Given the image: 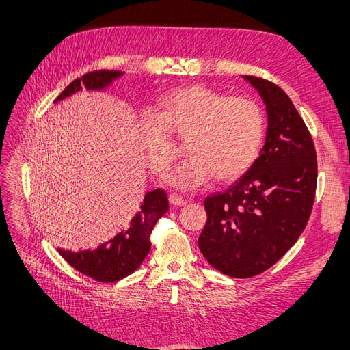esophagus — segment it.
Instances as JSON below:
<instances>
[{"label": "esophagus", "instance_id": "obj_1", "mask_svg": "<svg viewBox=\"0 0 350 350\" xmlns=\"http://www.w3.org/2000/svg\"><path fill=\"white\" fill-rule=\"evenodd\" d=\"M168 200H170V203L173 204V206H179L180 207L183 204H187V200H185V197L180 196V194H176V192H173V194H170Z\"/></svg>", "mask_w": 350, "mask_h": 350}]
</instances>
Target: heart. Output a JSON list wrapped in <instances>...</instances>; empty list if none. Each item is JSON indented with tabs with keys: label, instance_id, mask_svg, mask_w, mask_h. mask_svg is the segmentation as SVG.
Here are the masks:
<instances>
[{
	"label": "heart",
	"instance_id": "heart-1",
	"mask_svg": "<svg viewBox=\"0 0 350 350\" xmlns=\"http://www.w3.org/2000/svg\"><path fill=\"white\" fill-rule=\"evenodd\" d=\"M265 114L256 100L206 85L176 88L159 100L158 114L144 113L139 135L153 173L165 176L177 154L171 135L187 139L191 153L168 182L194 189L211 177L234 180L256 162L265 139Z\"/></svg>",
	"mask_w": 350,
	"mask_h": 350
}]
</instances>
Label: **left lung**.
<instances>
[{"mask_svg":"<svg viewBox=\"0 0 350 350\" xmlns=\"http://www.w3.org/2000/svg\"><path fill=\"white\" fill-rule=\"evenodd\" d=\"M266 105L265 146L251 168L226 192L206 197L207 222L198 248L215 269L251 278L269 269L306 228L313 209L316 148L282 88L245 75Z\"/></svg>","mask_w":350,"mask_h":350,"instance_id":"left-lung-1","label":"left lung"}]
</instances>
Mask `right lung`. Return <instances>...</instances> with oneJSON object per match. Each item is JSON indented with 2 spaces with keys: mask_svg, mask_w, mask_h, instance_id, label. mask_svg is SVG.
<instances>
[{
  "mask_svg": "<svg viewBox=\"0 0 350 350\" xmlns=\"http://www.w3.org/2000/svg\"><path fill=\"white\" fill-rule=\"evenodd\" d=\"M120 70H94L85 73L81 78L64 88L55 102L87 88V90H103L113 81L120 78ZM168 211V197L163 189L147 192L139 206V211L129 222V227L116 234L113 239L99 245L96 250H84L72 252L60 250V256L72 267L100 282H114L128 277L150 251V233L156 222Z\"/></svg>",
  "mask_w": 350,
  "mask_h": 350,
  "instance_id": "1",
  "label": "right lung"
}]
</instances>
